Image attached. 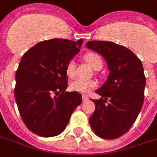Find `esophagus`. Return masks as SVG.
<instances>
[{
  "instance_id": "1",
  "label": "esophagus",
  "mask_w": 157,
  "mask_h": 157,
  "mask_svg": "<svg viewBox=\"0 0 157 157\" xmlns=\"http://www.w3.org/2000/svg\"><path fill=\"white\" fill-rule=\"evenodd\" d=\"M87 100H88V98L86 96H83V102H86Z\"/></svg>"
}]
</instances>
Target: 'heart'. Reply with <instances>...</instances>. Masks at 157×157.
Listing matches in <instances>:
<instances>
[{
    "label": "heart",
    "instance_id": "b5f03b06",
    "mask_svg": "<svg viewBox=\"0 0 157 157\" xmlns=\"http://www.w3.org/2000/svg\"><path fill=\"white\" fill-rule=\"evenodd\" d=\"M86 62L91 66L94 69L98 64H102L101 58L96 54L88 53L85 55ZM75 62L70 60L66 66V74L69 78H73L75 74ZM97 87V83L94 80H85L82 78H77L70 83V89L72 91L77 92L82 94H88Z\"/></svg>",
    "mask_w": 157,
    "mask_h": 157
}]
</instances>
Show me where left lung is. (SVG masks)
Segmentation results:
<instances>
[{
  "label": "left lung",
  "mask_w": 157,
  "mask_h": 157,
  "mask_svg": "<svg viewBox=\"0 0 157 157\" xmlns=\"http://www.w3.org/2000/svg\"><path fill=\"white\" fill-rule=\"evenodd\" d=\"M86 47L102 55L110 71L108 79L96 91L102 98L92 100L95 111L89 123L97 136L117 138L130 129L144 102L143 66L132 51L117 44L92 40Z\"/></svg>",
  "instance_id": "8db88e82"
}]
</instances>
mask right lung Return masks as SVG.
I'll list each match as a JSON object with an SVG mask.
<instances>
[{
    "instance_id": "add662e5",
    "label": "right lung",
    "mask_w": 157,
    "mask_h": 157,
    "mask_svg": "<svg viewBox=\"0 0 157 157\" xmlns=\"http://www.w3.org/2000/svg\"><path fill=\"white\" fill-rule=\"evenodd\" d=\"M83 42L63 39L42 41L21 58L16 74L15 98L24 123L38 136L60 134L82 102L79 93L65 90L66 66Z\"/></svg>"
}]
</instances>
